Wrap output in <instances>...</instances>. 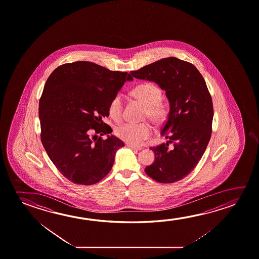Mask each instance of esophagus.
Segmentation results:
<instances>
[{
  "label": "esophagus",
  "instance_id": "esophagus-1",
  "mask_svg": "<svg viewBox=\"0 0 259 259\" xmlns=\"http://www.w3.org/2000/svg\"><path fill=\"white\" fill-rule=\"evenodd\" d=\"M128 148L133 149V150H136V151H140L142 147H138V146H135V145H132V144H127Z\"/></svg>",
  "mask_w": 259,
  "mask_h": 259
}]
</instances>
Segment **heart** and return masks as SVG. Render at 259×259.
<instances>
[{
  "label": "heart",
  "mask_w": 259,
  "mask_h": 259,
  "mask_svg": "<svg viewBox=\"0 0 259 259\" xmlns=\"http://www.w3.org/2000/svg\"><path fill=\"white\" fill-rule=\"evenodd\" d=\"M134 97L144 103L147 106L145 115L154 122H161L165 117L164 106L160 101L161 92L160 89L153 83H143L133 89ZM123 98L120 94H116L111 99L108 112L111 117L119 121L123 114ZM115 135L123 142L133 145H140L152 135V126L148 123H125L115 128Z\"/></svg>",
  "instance_id": "obj_1"
}]
</instances>
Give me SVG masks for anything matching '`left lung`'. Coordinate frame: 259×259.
I'll return each mask as SVG.
<instances>
[{
	"mask_svg": "<svg viewBox=\"0 0 259 259\" xmlns=\"http://www.w3.org/2000/svg\"><path fill=\"white\" fill-rule=\"evenodd\" d=\"M130 74L165 91L170 111L161 136L168 141L150 148L155 159L144 170L158 183H176L194 170L211 136L213 105L206 82L194 65L174 57Z\"/></svg>",
	"mask_w": 259,
	"mask_h": 259,
	"instance_id": "left-lung-1",
	"label": "left lung"
}]
</instances>
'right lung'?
I'll list each match as a JSON object with an SVG mask.
<instances>
[{"mask_svg":"<svg viewBox=\"0 0 259 259\" xmlns=\"http://www.w3.org/2000/svg\"><path fill=\"white\" fill-rule=\"evenodd\" d=\"M130 74L89 61L61 65L49 76L38 104L40 139L51 161L68 181L92 185L112 169L124 146L103 122L111 99ZM106 134L103 141L98 137Z\"/></svg>","mask_w":259,"mask_h":259,"instance_id":"1","label":"right lung"}]
</instances>
